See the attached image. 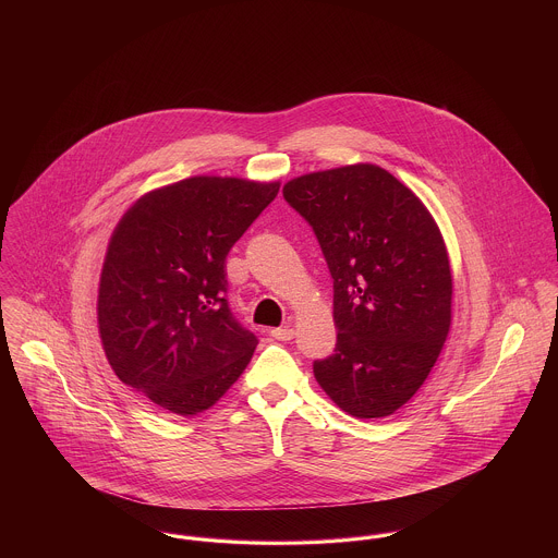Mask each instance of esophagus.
<instances>
[{"label": "esophagus", "instance_id": "esophagus-1", "mask_svg": "<svg viewBox=\"0 0 558 558\" xmlns=\"http://www.w3.org/2000/svg\"><path fill=\"white\" fill-rule=\"evenodd\" d=\"M270 337H275V339H279V341H290V339H294V328H292V326L270 328Z\"/></svg>", "mask_w": 558, "mask_h": 558}]
</instances>
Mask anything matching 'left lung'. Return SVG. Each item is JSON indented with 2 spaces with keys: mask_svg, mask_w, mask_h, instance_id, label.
Segmentation results:
<instances>
[{
  "mask_svg": "<svg viewBox=\"0 0 558 558\" xmlns=\"http://www.w3.org/2000/svg\"><path fill=\"white\" fill-rule=\"evenodd\" d=\"M283 197L314 228L332 277L337 345L314 376L343 412L389 416L427 380L451 328L442 234L423 202L372 162L299 175Z\"/></svg>",
  "mask_w": 558,
  "mask_h": 558,
  "instance_id": "1",
  "label": "left lung"
}]
</instances>
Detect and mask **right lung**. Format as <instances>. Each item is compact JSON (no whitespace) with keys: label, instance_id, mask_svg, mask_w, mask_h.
<instances>
[{"label":"right lung","instance_id":"1","mask_svg":"<svg viewBox=\"0 0 558 558\" xmlns=\"http://www.w3.org/2000/svg\"><path fill=\"white\" fill-rule=\"evenodd\" d=\"M279 182L193 175L142 195L116 226L98 283V332L116 376L191 416L228 393L257 337L230 312L226 257Z\"/></svg>","mask_w":558,"mask_h":558}]
</instances>
